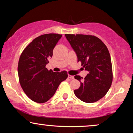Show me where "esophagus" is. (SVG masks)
I'll return each mask as SVG.
<instances>
[{"label":"esophagus","instance_id":"1","mask_svg":"<svg viewBox=\"0 0 133 133\" xmlns=\"http://www.w3.org/2000/svg\"><path fill=\"white\" fill-rule=\"evenodd\" d=\"M68 77L70 78V79H73L74 78V77L73 76L70 75V74H68Z\"/></svg>","mask_w":133,"mask_h":133}]
</instances>
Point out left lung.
Returning a JSON list of instances; mask_svg holds the SVG:
<instances>
[{"instance_id": "left-lung-1", "label": "left lung", "mask_w": 133, "mask_h": 133, "mask_svg": "<svg viewBox=\"0 0 133 133\" xmlns=\"http://www.w3.org/2000/svg\"><path fill=\"white\" fill-rule=\"evenodd\" d=\"M65 37L77 56V62L88 71L80 81L81 86L74 91L78 99L86 103L96 102L108 91L112 82V69L110 52L101 39L92 35L65 34Z\"/></svg>"}]
</instances>
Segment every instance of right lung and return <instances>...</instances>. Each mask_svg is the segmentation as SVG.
<instances>
[{"label":"right lung","instance_id":"obj_1","mask_svg":"<svg viewBox=\"0 0 133 133\" xmlns=\"http://www.w3.org/2000/svg\"><path fill=\"white\" fill-rule=\"evenodd\" d=\"M62 34H45L36 37L25 48L18 63L20 84L26 96L35 102L42 103L50 99L62 82L68 77L66 71L48 70L46 65Z\"/></svg>","mask_w":133,"mask_h":133}]
</instances>
